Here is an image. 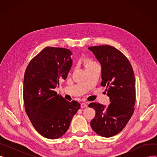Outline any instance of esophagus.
<instances>
[{
  "label": "esophagus",
  "instance_id": "esophagus-1",
  "mask_svg": "<svg viewBox=\"0 0 157 157\" xmlns=\"http://www.w3.org/2000/svg\"><path fill=\"white\" fill-rule=\"evenodd\" d=\"M87 106H88V105H87V103H86V102H83V103L81 104V108H86Z\"/></svg>",
  "mask_w": 157,
  "mask_h": 157
}]
</instances>
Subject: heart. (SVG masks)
Segmentation results:
<instances>
[{"mask_svg":"<svg viewBox=\"0 0 157 157\" xmlns=\"http://www.w3.org/2000/svg\"><path fill=\"white\" fill-rule=\"evenodd\" d=\"M95 64H97L96 63V62H95L94 60H92V59H86L85 60V68H88V67H92V66L95 65Z\"/></svg>","mask_w":157,"mask_h":157,"instance_id":"heart-1","label":"heart"}]
</instances>
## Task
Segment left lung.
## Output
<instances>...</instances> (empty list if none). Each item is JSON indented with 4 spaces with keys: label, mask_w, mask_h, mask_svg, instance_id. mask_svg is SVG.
<instances>
[{
    "label": "left lung",
    "mask_w": 157,
    "mask_h": 157,
    "mask_svg": "<svg viewBox=\"0 0 157 157\" xmlns=\"http://www.w3.org/2000/svg\"><path fill=\"white\" fill-rule=\"evenodd\" d=\"M101 64V85L105 86L111 104L105 107L92 102L88 105L95 111L90 125L95 133L104 137L118 134L125 128L134 111L136 102L135 76L127 58L113 46L101 45L89 47Z\"/></svg>",
    "instance_id": "left-lung-1"
}]
</instances>
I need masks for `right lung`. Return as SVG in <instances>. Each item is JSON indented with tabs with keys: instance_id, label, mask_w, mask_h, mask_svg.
<instances>
[{
	"instance_id": "obj_1",
	"label": "right lung",
	"mask_w": 157,
	"mask_h": 157,
	"mask_svg": "<svg viewBox=\"0 0 157 157\" xmlns=\"http://www.w3.org/2000/svg\"><path fill=\"white\" fill-rule=\"evenodd\" d=\"M71 55L68 49L46 47L33 58L25 72V109L33 127L48 139L64 135L80 109L79 102L66 101L54 91L60 81L67 77Z\"/></svg>"
}]
</instances>
